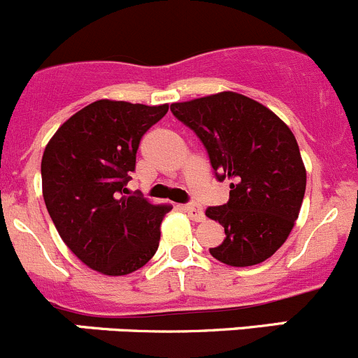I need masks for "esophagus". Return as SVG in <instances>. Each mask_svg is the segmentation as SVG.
I'll use <instances>...</instances> for the list:
<instances>
[{"label": "esophagus", "mask_w": 358, "mask_h": 358, "mask_svg": "<svg viewBox=\"0 0 358 358\" xmlns=\"http://www.w3.org/2000/svg\"><path fill=\"white\" fill-rule=\"evenodd\" d=\"M183 209H185V211L189 213L190 218L196 220V222H201V220H204V211H202L201 206H197V204H185V206H183Z\"/></svg>", "instance_id": "esophagus-1"}]
</instances>
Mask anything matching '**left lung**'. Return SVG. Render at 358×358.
<instances>
[{
  "instance_id": "8db88e82",
  "label": "left lung",
  "mask_w": 358,
  "mask_h": 358,
  "mask_svg": "<svg viewBox=\"0 0 358 358\" xmlns=\"http://www.w3.org/2000/svg\"><path fill=\"white\" fill-rule=\"evenodd\" d=\"M171 112L204 143L216 178L234 182L227 204L206 209L225 229L211 256L230 266L265 262L289 237L305 197L306 169L292 131L236 92L171 103Z\"/></svg>"
}]
</instances>
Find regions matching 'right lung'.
Masks as SVG:
<instances>
[{
    "instance_id": "add662e5",
    "label": "right lung",
    "mask_w": 358,
    "mask_h": 358,
    "mask_svg": "<svg viewBox=\"0 0 358 358\" xmlns=\"http://www.w3.org/2000/svg\"><path fill=\"white\" fill-rule=\"evenodd\" d=\"M164 106L96 100L69 117L41 159L43 197L55 229L85 265L103 275L142 268L159 248L169 204L126 196L136 150Z\"/></svg>"
}]
</instances>
